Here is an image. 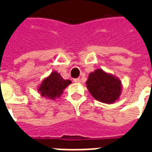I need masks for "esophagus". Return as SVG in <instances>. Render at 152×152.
<instances>
[{
    "label": "esophagus",
    "instance_id": "34e87169",
    "mask_svg": "<svg viewBox=\"0 0 152 152\" xmlns=\"http://www.w3.org/2000/svg\"><path fill=\"white\" fill-rule=\"evenodd\" d=\"M74 82H75V83H80V78H76V79H74Z\"/></svg>",
    "mask_w": 152,
    "mask_h": 152
}]
</instances>
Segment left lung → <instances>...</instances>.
<instances>
[{
  "instance_id": "obj_1",
  "label": "left lung",
  "mask_w": 152,
  "mask_h": 152,
  "mask_svg": "<svg viewBox=\"0 0 152 152\" xmlns=\"http://www.w3.org/2000/svg\"><path fill=\"white\" fill-rule=\"evenodd\" d=\"M86 87L94 99L107 104L117 101L122 90L121 80L102 69L89 73Z\"/></svg>"
}]
</instances>
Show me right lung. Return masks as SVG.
I'll list each match as a JSON object with an SVG mask.
<instances>
[{
  "label": "right lung",
  "instance_id": "obj_1",
  "mask_svg": "<svg viewBox=\"0 0 152 152\" xmlns=\"http://www.w3.org/2000/svg\"><path fill=\"white\" fill-rule=\"evenodd\" d=\"M72 83L69 80H64L59 73L53 71L45 77L38 86L37 90L40 95L45 99H54L59 98L63 90Z\"/></svg>",
  "mask_w": 152,
  "mask_h": 152
}]
</instances>
